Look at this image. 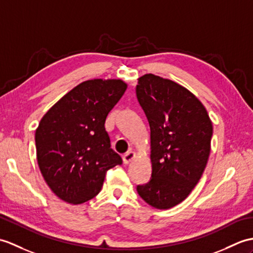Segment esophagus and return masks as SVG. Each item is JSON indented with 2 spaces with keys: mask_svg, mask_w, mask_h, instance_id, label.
Returning a JSON list of instances; mask_svg holds the SVG:
<instances>
[{
  "mask_svg": "<svg viewBox=\"0 0 253 253\" xmlns=\"http://www.w3.org/2000/svg\"><path fill=\"white\" fill-rule=\"evenodd\" d=\"M134 157V153L133 152H131V151H129V152H127V153H125L124 155H123V163L125 164V165H127V164L130 162L132 158Z\"/></svg>",
  "mask_w": 253,
  "mask_h": 253,
  "instance_id": "1",
  "label": "esophagus"
}]
</instances>
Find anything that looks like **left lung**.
Wrapping results in <instances>:
<instances>
[{"instance_id": "left-lung-1", "label": "left lung", "mask_w": 253, "mask_h": 253, "mask_svg": "<svg viewBox=\"0 0 253 253\" xmlns=\"http://www.w3.org/2000/svg\"><path fill=\"white\" fill-rule=\"evenodd\" d=\"M136 95L151 129V179L137 185L152 207L183 202L206 168L212 123L203 103L186 88L154 74L138 80Z\"/></svg>"}]
</instances>
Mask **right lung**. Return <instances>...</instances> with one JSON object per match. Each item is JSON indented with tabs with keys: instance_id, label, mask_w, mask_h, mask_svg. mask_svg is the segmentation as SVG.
Masks as SVG:
<instances>
[{
	"instance_id": "obj_1",
	"label": "right lung",
	"mask_w": 253,
	"mask_h": 253,
	"mask_svg": "<svg viewBox=\"0 0 253 253\" xmlns=\"http://www.w3.org/2000/svg\"><path fill=\"white\" fill-rule=\"evenodd\" d=\"M121 80L81 83L51 107L35 131L41 172L62 201L82 204L101 190L105 173L122 165L111 149L105 119L124 95Z\"/></svg>"
}]
</instances>
